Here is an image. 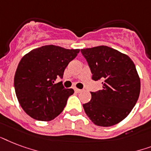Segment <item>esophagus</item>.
Segmentation results:
<instances>
[{
  "instance_id": "obj_1",
  "label": "esophagus",
  "mask_w": 151,
  "mask_h": 151,
  "mask_svg": "<svg viewBox=\"0 0 151 151\" xmlns=\"http://www.w3.org/2000/svg\"><path fill=\"white\" fill-rule=\"evenodd\" d=\"M75 91L76 92V93H80V92L82 91V90H80V89H78V88H74Z\"/></svg>"
}]
</instances>
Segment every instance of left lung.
<instances>
[{
    "label": "left lung",
    "instance_id": "left-lung-1",
    "mask_svg": "<svg viewBox=\"0 0 151 151\" xmlns=\"http://www.w3.org/2000/svg\"><path fill=\"white\" fill-rule=\"evenodd\" d=\"M92 79L102 80V89L91 92V100L83 105L84 111L98 126L109 127L123 120L139 96L140 79L135 64L126 54L100 45L81 50Z\"/></svg>",
    "mask_w": 151,
    "mask_h": 151
}]
</instances>
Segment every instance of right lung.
<instances>
[{
  "label": "right lung",
  "mask_w": 151,
  "mask_h": 151,
  "mask_svg": "<svg viewBox=\"0 0 151 151\" xmlns=\"http://www.w3.org/2000/svg\"><path fill=\"white\" fill-rule=\"evenodd\" d=\"M79 49L67 50L50 45L31 50L20 60L14 77L16 94L21 107L31 117L49 121L57 117L66 106L73 89H66L64 72Z\"/></svg>",
  "instance_id": "obj_1"
}]
</instances>
